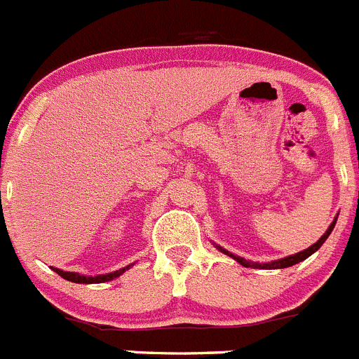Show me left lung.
<instances>
[{
  "label": "left lung",
  "mask_w": 359,
  "mask_h": 359,
  "mask_svg": "<svg viewBox=\"0 0 359 359\" xmlns=\"http://www.w3.org/2000/svg\"><path fill=\"white\" fill-rule=\"evenodd\" d=\"M337 218H339V215H337V217L333 218V222H331V224H330V227L326 229V233H324L323 236H320L319 240L316 241V243L310 245V247L305 248V250L298 252V254H292V255H287V257L276 259V261H269V262H254V261H248V259L240 257V255L233 254V252L225 250V248L220 247V245H217V243H213V245L218 248V250L222 252V254L229 255V257H233L234 261L240 262V264L245 266V268H254V269H282V268H289V266H294V264H298V262L305 261L306 257H310V255H312L313 252H317L320 247H323V243L327 240V236H330L331 231H333V227H335Z\"/></svg>",
  "instance_id": "8db88e82"
}]
</instances>
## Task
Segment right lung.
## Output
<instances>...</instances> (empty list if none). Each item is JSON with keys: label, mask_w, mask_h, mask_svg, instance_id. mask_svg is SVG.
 Instances as JSON below:
<instances>
[{"label": "right lung", "mask_w": 359, "mask_h": 359, "mask_svg": "<svg viewBox=\"0 0 359 359\" xmlns=\"http://www.w3.org/2000/svg\"><path fill=\"white\" fill-rule=\"evenodd\" d=\"M132 266H134V262L128 266H125V268H121V269H116V271L105 273V275H95V276L81 275V273H75V271H63V269H60V268H53V269L61 276V278L68 280V282H74V284H102V282H109V280L118 278L119 275H123V273H125L126 269H130Z\"/></svg>", "instance_id": "obj_1"}]
</instances>
